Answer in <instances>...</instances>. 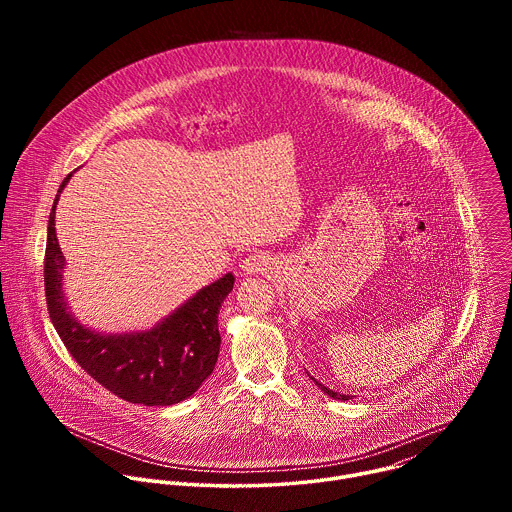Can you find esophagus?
<instances>
[{
	"label": "esophagus",
	"mask_w": 512,
	"mask_h": 512,
	"mask_svg": "<svg viewBox=\"0 0 512 512\" xmlns=\"http://www.w3.org/2000/svg\"><path fill=\"white\" fill-rule=\"evenodd\" d=\"M273 269V259L267 253H253L243 261V271L245 273H269Z\"/></svg>",
	"instance_id": "34e87169"
}]
</instances>
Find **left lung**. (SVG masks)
<instances>
[{"label": "left lung", "mask_w": 512, "mask_h": 512, "mask_svg": "<svg viewBox=\"0 0 512 512\" xmlns=\"http://www.w3.org/2000/svg\"><path fill=\"white\" fill-rule=\"evenodd\" d=\"M312 381H314V383H316V385H318V387H320V389H322V391H324L328 397H332V399H342V401H348V399H352L350 395H340V393H334V391H330L328 387H324L322 383H318L314 377H312Z\"/></svg>", "instance_id": "8db88e82"}]
</instances>
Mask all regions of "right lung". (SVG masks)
I'll use <instances>...</instances> for the list:
<instances>
[{
    "label": "right lung",
    "instance_id": "1",
    "mask_svg": "<svg viewBox=\"0 0 512 512\" xmlns=\"http://www.w3.org/2000/svg\"><path fill=\"white\" fill-rule=\"evenodd\" d=\"M70 176L62 180L50 210L44 255L46 304L60 340L89 377L123 401L174 405L188 399L216 364L221 350L218 310L233 289V273L200 289L150 332L99 336L83 328L66 310L62 294L64 257L54 231L56 202Z\"/></svg>",
    "mask_w": 512,
    "mask_h": 512
}]
</instances>
